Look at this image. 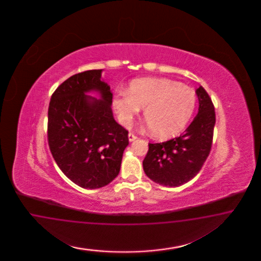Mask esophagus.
<instances>
[{
  "label": "esophagus",
  "instance_id": "obj_1",
  "mask_svg": "<svg viewBox=\"0 0 261 261\" xmlns=\"http://www.w3.org/2000/svg\"><path fill=\"white\" fill-rule=\"evenodd\" d=\"M128 139H129V141H130V142H133V141H135L136 139H138V137H137L136 135L130 132V133L128 134Z\"/></svg>",
  "mask_w": 261,
  "mask_h": 261
}]
</instances>
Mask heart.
I'll return each instance as SVG.
<instances>
[{
    "label": "heart",
    "mask_w": 261,
    "mask_h": 261,
    "mask_svg": "<svg viewBox=\"0 0 261 261\" xmlns=\"http://www.w3.org/2000/svg\"><path fill=\"white\" fill-rule=\"evenodd\" d=\"M196 106L193 89L168 79L142 77L132 80L126 93L114 97L113 107L122 124L128 125L143 110L151 135L167 139L187 126Z\"/></svg>",
    "instance_id": "b5f03b06"
}]
</instances>
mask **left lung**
I'll return each mask as SVG.
<instances>
[{
  "mask_svg": "<svg viewBox=\"0 0 261 261\" xmlns=\"http://www.w3.org/2000/svg\"><path fill=\"white\" fill-rule=\"evenodd\" d=\"M197 116L184 134L167 142L148 143L142 162L143 170L152 181L165 187H180L201 170L212 149L215 111L205 89L196 90Z\"/></svg>",
  "mask_w": 261,
  "mask_h": 261,
  "instance_id": "8db88e82",
  "label": "left lung"
}]
</instances>
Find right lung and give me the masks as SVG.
Masks as SVG:
<instances>
[{"mask_svg": "<svg viewBox=\"0 0 261 261\" xmlns=\"http://www.w3.org/2000/svg\"><path fill=\"white\" fill-rule=\"evenodd\" d=\"M102 70L79 72L51 95L47 111V142L59 168L71 182L95 190L119 175L128 131L111 109L113 94L101 80ZM96 90L101 99L85 94Z\"/></svg>", "mask_w": 261, "mask_h": 261, "instance_id": "1", "label": "right lung"}]
</instances>
